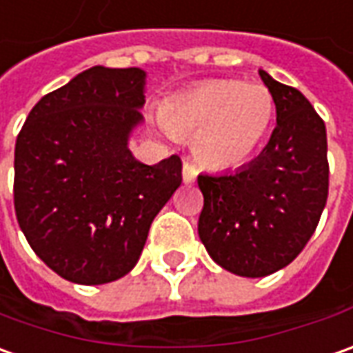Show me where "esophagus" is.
<instances>
[{"instance_id": "34e87169", "label": "esophagus", "mask_w": 353, "mask_h": 353, "mask_svg": "<svg viewBox=\"0 0 353 353\" xmlns=\"http://www.w3.org/2000/svg\"><path fill=\"white\" fill-rule=\"evenodd\" d=\"M196 176H198V169L194 167L190 161H184V165H182V181L190 184V182L196 181Z\"/></svg>"}]
</instances>
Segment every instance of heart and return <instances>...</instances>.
I'll use <instances>...</instances> for the list:
<instances>
[{
  "instance_id": "1",
  "label": "heart",
  "mask_w": 353,
  "mask_h": 353,
  "mask_svg": "<svg viewBox=\"0 0 353 353\" xmlns=\"http://www.w3.org/2000/svg\"><path fill=\"white\" fill-rule=\"evenodd\" d=\"M163 124L172 136H194V151L214 167L247 163L274 120V97L260 83L215 79L171 97Z\"/></svg>"
}]
</instances>
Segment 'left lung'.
<instances>
[{
    "label": "left lung",
    "instance_id": "8db88e82",
    "mask_svg": "<svg viewBox=\"0 0 353 353\" xmlns=\"http://www.w3.org/2000/svg\"><path fill=\"white\" fill-rule=\"evenodd\" d=\"M260 77L274 97L276 128L259 159L235 172L198 176V235L225 270L262 278L281 270L313 237L328 198L326 128L295 87Z\"/></svg>",
    "mask_w": 353,
    "mask_h": 353
}]
</instances>
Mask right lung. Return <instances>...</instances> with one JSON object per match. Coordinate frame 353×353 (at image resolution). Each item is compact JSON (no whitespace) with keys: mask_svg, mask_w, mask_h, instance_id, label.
Masks as SVG:
<instances>
[{"mask_svg":"<svg viewBox=\"0 0 353 353\" xmlns=\"http://www.w3.org/2000/svg\"><path fill=\"white\" fill-rule=\"evenodd\" d=\"M143 79L138 68L94 65L44 94L17 136V221L63 280L99 285L126 276L181 186L179 155L149 167L128 149L143 118Z\"/></svg>","mask_w":353,"mask_h":353,"instance_id":"add662e5","label":"right lung"}]
</instances>
